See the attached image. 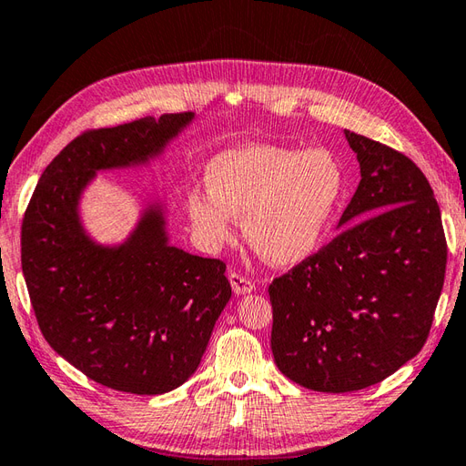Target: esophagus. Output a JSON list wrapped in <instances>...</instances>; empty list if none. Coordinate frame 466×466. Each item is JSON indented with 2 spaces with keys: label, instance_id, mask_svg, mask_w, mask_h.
Masks as SVG:
<instances>
[{
  "label": "esophagus",
  "instance_id": "obj_1",
  "mask_svg": "<svg viewBox=\"0 0 466 466\" xmlns=\"http://www.w3.org/2000/svg\"><path fill=\"white\" fill-rule=\"evenodd\" d=\"M229 281L233 287V293L235 295H247V293H253L255 291V283L251 281L249 277H243L239 273H231L229 275Z\"/></svg>",
  "mask_w": 466,
  "mask_h": 466
}]
</instances>
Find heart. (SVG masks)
<instances>
[{
  "label": "heart",
  "instance_id": "obj_1",
  "mask_svg": "<svg viewBox=\"0 0 466 466\" xmlns=\"http://www.w3.org/2000/svg\"><path fill=\"white\" fill-rule=\"evenodd\" d=\"M207 187L187 193V211L207 247H221L243 217V233L273 265H295L317 251L345 187L333 151L251 143L207 165Z\"/></svg>",
  "mask_w": 466,
  "mask_h": 466
}]
</instances>
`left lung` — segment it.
I'll return each mask as SVG.
<instances>
[{
	"label": "left lung",
	"instance_id": "left-lung-1",
	"mask_svg": "<svg viewBox=\"0 0 466 466\" xmlns=\"http://www.w3.org/2000/svg\"><path fill=\"white\" fill-rule=\"evenodd\" d=\"M360 181L333 241L268 285L279 370L319 392L377 385L425 345L447 268L441 209L405 155L345 129Z\"/></svg>",
	"mask_w": 466,
	"mask_h": 466
}]
</instances>
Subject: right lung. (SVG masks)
I'll list each match as a JSON object with an SVG mask.
<instances>
[{
    "label": "right lung",
    "instance_id": "1",
    "mask_svg": "<svg viewBox=\"0 0 466 466\" xmlns=\"http://www.w3.org/2000/svg\"><path fill=\"white\" fill-rule=\"evenodd\" d=\"M195 113L81 133L47 165L22 227V268L46 340L91 380L163 395L195 370L231 285L225 263L169 243L167 205L146 199L121 243H99L81 198L99 171L147 167Z\"/></svg>",
    "mask_w": 466,
    "mask_h": 466
}]
</instances>
